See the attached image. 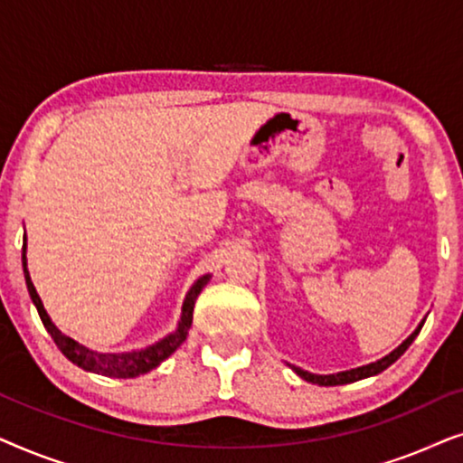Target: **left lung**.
Segmentation results:
<instances>
[{
  "label": "left lung",
  "mask_w": 463,
  "mask_h": 463,
  "mask_svg": "<svg viewBox=\"0 0 463 463\" xmlns=\"http://www.w3.org/2000/svg\"><path fill=\"white\" fill-rule=\"evenodd\" d=\"M423 322H426V320H421V325L417 326L415 331L411 333L409 337L404 339L402 344L396 347L394 352H390L388 356H383L382 360H377V363H371V364L358 366V369H350V371L335 373V375H314V373H307V371H303V369H297V366H293V369H295L297 375L306 379V382H309V383H318V385H344V383L358 382V379H364V377H373V375H377V373H382V371L388 369V366H390L392 363H396V360L401 358L402 354L409 350V345L413 344V339L417 337V335H420L421 326H423Z\"/></svg>",
  "instance_id": "left-lung-1"
}]
</instances>
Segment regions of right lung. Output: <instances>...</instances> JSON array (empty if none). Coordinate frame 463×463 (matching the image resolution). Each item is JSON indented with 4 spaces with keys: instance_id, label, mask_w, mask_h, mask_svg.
<instances>
[{
    "instance_id": "right-lung-1",
    "label": "right lung",
    "mask_w": 463,
    "mask_h": 463,
    "mask_svg": "<svg viewBox=\"0 0 463 463\" xmlns=\"http://www.w3.org/2000/svg\"><path fill=\"white\" fill-rule=\"evenodd\" d=\"M24 252H27V238L23 240L24 282H27V290L31 295V301H33V306L37 307V314H40V318L43 322V326H46V331L50 333V337L54 339V344L59 345V350L65 354V356L71 360L73 364H78L80 369L90 371V373H99V375H105V377H119V379L138 377V375H145V373H149L151 369H156V366L160 364L162 360H166L170 354H173L176 347H179L183 341L187 339L189 328H192L195 299H198L202 288L206 287L208 280H211V276L206 274V276H202L192 288H189L185 301H183L179 326H176V331L170 333L168 337L160 339L154 345L145 347V350L124 352V354H103V352L88 350L86 345H81L75 339L67 337V335H62L59 328L52 325V320H50L46 309H43V303L40 299V295H37L33 282H31V276H29V269H27V255H24Z\"/></svg>"
}]
</instances>
